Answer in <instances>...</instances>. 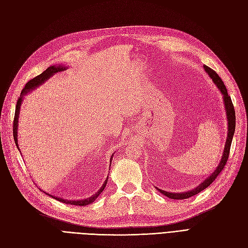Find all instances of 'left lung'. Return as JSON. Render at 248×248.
Masks as SVG:
<instances>
[{
    "mask_svg": "<svg viewBox=\"0 0 248 248\" xmlns=\"http://www.w3.org/2000/svg\"><path fill=\"white\" fill-rule=\"evenodd\" d=\"M204 71L206 72V74L210 77V79L212 80V82L216 84V86L217 87V89L220 91L221 94H223V100L225 104V109H226V116H227V122H228V135H227V140H226V144L224 148V153L223 156H221V159L219 161V163L217 167V169L213 171L205 181H203V183H201L197 187H195L193 190L186 191V192H183V193H174V192H166L161 189H158L156 186V189L161 193L165 195L166 197H168L169 199H174V200H183V199H187L192 197V196L200 193L201 191H203L204 189L212 184V182L215 181L217 178V176L219 174V172L221 170L224 169L227 160L229 158V154H230V148H231V143H232V140L234 136V132H235V126H236V116H235V109H234V106L232 104L231 97L229 96L227 88L225 86L224 82L221 81V79L218 77V75L211 70L210 67H208L207 65H203Z\"/></svg>",
    "mask_w": 248,
    "mask_h": 248,
    "instance_id": "8db88e82",
    "label": "left lung"
}]
</instances>
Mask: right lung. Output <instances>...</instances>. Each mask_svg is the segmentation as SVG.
<instances>
[{
	"label": "right lung",
	"mask_w": 248,
	"mask_h": 248,
	"mask_svg": "<svg viewBox=\"0 0 248 248\" xmlns=\"http://www.w3.org/2000/svg\"><path fill=\"white\" fill-rule=\"evenodd\" d=\"M67 69L66 66L64 65H62V64H58V65H51L49 66L48 69L46 71L43 72L42 74H40L39 76L35 77V78L30 80L27 84H25L24 88L22 89L21 91V94L18 98V100H17V104H16V108H15V116H14V121H13V136H14V141H15V144L16 147L18 148V140H17V139H18V135H17V132H18V117H19V112H20V107H21V104L22 101L24 99V95H27L29 92L35 90L37 87H39L40 85H42L43 83H45L48 79H50L51 77H52L54 74L58 73V72H62V71H65ZM18 150H20L18 148ZM113 156L114 154L112 155V157H110L109 159V166L112 165L110 163H112V160H113ZM108 176L107 177V179L105 181L104 185L101 186L100 189L94 194L92 195L91 197L89 198H85V199H81V200H66V199H62V198H58V197H54V196L50 195L44 191H41L44 192L46 195L50 196V197H52L54 199H56L57 201L59 202H62V203H65V204H71V205H79V206H86V205H89V204H91L92 202H94L95 199L98 197V196L102 193V191H104V189L107 186V183H108Z\"/></svg>",
	"instance_id": "add662e5"
}]
</instances>
